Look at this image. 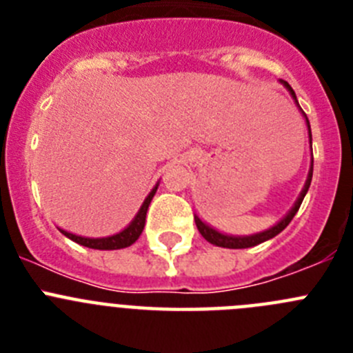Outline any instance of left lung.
Returning a JSON list of instances; mask_svg holds the SVG:
<instances>
[{
	"label": "left lung",
	"instance_id": "left-lung-1",
	"mask_svg": "<svg viewBox=\"0 0 353 353\" xmlns=\"http://www.w3.org/2000/svg\"><path fill=\"white\" fill-rule=\"evenodd\" d=\"M283 84L286 86V90L290 92V95L295 99V102H297V97H295V92L292 90V86H290L286 81H281ZM299 105V102H297ZM305 117V114H304ZM305 121H307V130H310V143H311V127H310V120H307V117H305ZM311 179H313V164H311V170H310V174H307V180H305L304 183V189H302L301 196L297 198V201H295V205L292 207V210L288 212V214L283 217L281 221L277 224H274L272 228H269V230H265V232H260V233H254V235H248V236H233V235H224V233L217 232V230H214L212 226H208L207 223H203V221L199 219L198 215H194V221H196V226H198L199 233L203 235L205 240H208L210 244L217 245V248H228V249H245V248H252V245H258L261 244V242H265V240H270L274 239L276 235H279V233L285 230L286 226H288L290 223H292L293 215L297 214L299 208H301L302 205V199H304L305 192H307V189H310L311 185Z\"/></svg>",
	"mask_w": 353,
	"mask_h": 353
}]
</instances>
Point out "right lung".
I'll return each instance as SVG.
<instances>
[{
    "label": "right lung",
    "instance_id": "right-lung-1",
    "mask_svg": "<svg viewBox=\"0 0 353 353\" xmlns=\"http://www.w3.org/2000/svg\"><path fill=\"white\" fill-rule=\"evenodd\" d=\"M159 183H155V187L150 191V194L146 196V199L143 201L141 208L136 214V217L132 219V223L125 228V230H121L120 233L111 236H102V239H90V236H81V235H74V233H68L65 230H60L65 236H68L70 240L77 242V244L84 245V248L90 249H101V251H111V249H123L132 245L136 240L139 239V235L143 233V228H145V221H146V210L150 207V201L154 198V194L157 192Z\"/></svg>",
    "mask_w": 353,
    "mask_h": 353
}]
</instances>
